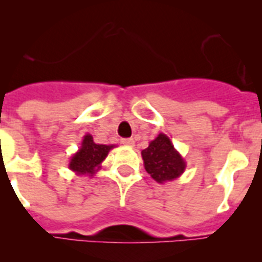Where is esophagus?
I'll use <instances>...</instances> for the list:
<instances>
[{"mask_svg":"<svg viewBox=\"0 0 262 262\" xmlns=\"http://www.w3.org/2000/svg\"><path fill=\"white\" fill-rule=\"evenodd\" d=\"M122 144L127 145V147H134L135 142H134V139L128 138V139H122Z\"/></svg>","mask_w":262,"mask_h":262,"instance_id":"obj_1","label":"esophagus"}]
</instances>
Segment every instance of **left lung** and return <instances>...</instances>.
<instances>
[{"label":"left lung","instance_id":"8db88e82","mask_svg":"<svg viewBox=\"0 0 262 262\" xmlns=\"http://www.w3.org/2000/svg\"><path fill=\"white\" fill-rule=\"evenodd\" d=\"M142 157L147 173L159 184L173 181L186 169L184 157L176 149L172 140L163 133H160L157 138L143 149Z\"/></svg>","mask_w":262,"mask_h":262}]
</instances>
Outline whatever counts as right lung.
Instances as JSON below:
<instances>
[{"instance_id": "1", "label": "right lung", "mask_w": 262, "mask_h": 262, "mask_svg": "<svg viewBox=\"0 0 262 262\" xmlns=\"http://www.w3.org/2000/svg\"><path fill=\"white\" fill-rule=\"evenodd\" d=\"M114 147V144H97L94 143L93 136L86 134L82 138L80 149L73 154V156L69 160L68 168L77 176L92 177L101 169L102 161Z\"/></svg>"}]
</instances>
